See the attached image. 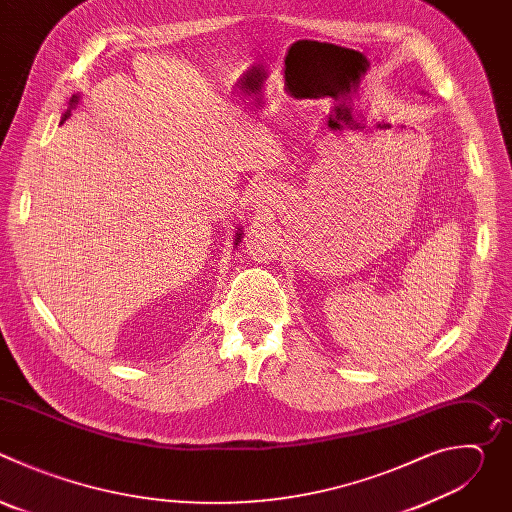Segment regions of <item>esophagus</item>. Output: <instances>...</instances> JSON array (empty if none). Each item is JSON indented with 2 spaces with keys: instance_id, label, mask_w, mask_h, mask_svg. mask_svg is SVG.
I'll return each instance as SVG.
<instances>
[{
  "instance_id": "esophagus-1",
  "label": "esophagus",
  "mask_w": 512,
  "mask_h": 512,
  "mask_svg": "<svg viewBox=\"0 0 512 512\" xmlns=\"http://www.w3.org/2000/svg\"><path fill=\"white\" fill-rule=\"evenodd\" d=\"M269 200H271V190L263 182L255 184L251 190V202L255 206H265V204H269Z\"/></svg>"
}]
</instances>
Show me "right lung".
I'll return each mask as SVG.
<instances>
[{
  "mask_svg": "<svg viewBox=\"0 0 512 512\" xmlns=\"http://www.w3.org/2000/svg\"><path fill=\"white\" fill-rule=\"evenodd\" d=\"M77 103H79V97H77V95H72V99H70V107H75ZM68 117H70V109L62 115L60 123H64ZM241 239H243V231H241V227H237V233H235V245H239V243H241Z\"/></svg>",
  "mask_w": 512,
  "mask_h": 512,
  "instance_id": "right-lung-1",
  "label": "right lung"
}]
</instances>
